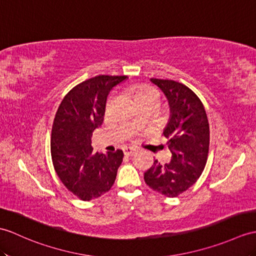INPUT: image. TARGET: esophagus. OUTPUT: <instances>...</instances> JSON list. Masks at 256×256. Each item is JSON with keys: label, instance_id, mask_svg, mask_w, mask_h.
Returning a JSON list of instances; mask_svg holds the SVG:
<instances>
[{"label": "esophagus", "instance_id": "esophagus-1", "mask_svg": "<svg viewBox=\"0 0 256 256\" xmlns=\"http://www.w3.org/2000/svg\"><path fill=\"white\" fill-rule=\"evenodd\" d=\"M123 152H124V155H126V156H132L136 152V148L128 146V147L124 148Z\"/></svg>", "mask_w": 256, "mask_h": 256}]
</instances>
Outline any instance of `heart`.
I'll use <instances>...</instances> for the list:
<instances>
[{"label":"heart","instance_id":"heart-1","mask_svg":"<svg viewBox=\"0 0 256 256\" xmlns=\"http://www.w3.org/2000/svg\"><path fill=\"white\" fill-rule=\"evenodd\" d=\"M128 94L132 96L136 102H138L140 100H144L147 98H156L157 99V92L155 89L146 86V85H142V86H130L128 88Z\"/></svg>","mask_w":256,"mask_h":256}]
</instances>
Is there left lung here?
I'll use <instances>...</instances> for the list:
<instances>
[{"instance_id": "8db88e82", "label": "left lung", "mask_w": 256, "mask_h": 256, "mask_svg": "<svg viewBox=\"0 0 256 256\" xmlns=\"http://www.w3.org/2000/svg\"><path fill=\"white\" fill-rule=\"evenodd\" d=\"M168 100L170 116L164 128L172 159L158 160L144 174L146 184L167 198H176L198 181L208 156L210 126L200 98L180 82L152 78Z\"/></svg>"}]
</instances>
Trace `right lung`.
Returning <instances> with one entry per match:
<instances>
[{"label": "right lung", "mask_w": 256, "mask_h": 256, "mask_svg": "<svg viewBox=\"0 0 256 256\" xmlns=\"http://www.w3.org/2000/svg\"><path fill=\"white\" fill-rule=\"evenodd\" d=\"M128 76L99 75L75 86L64 97L54 118L51 156L58 176L82 200L98 198L114 186L123 152L99 154L92 147V132L101 126L109 92Z\"/></svg>", "instance_id": "obj_1"}]
</instances>
